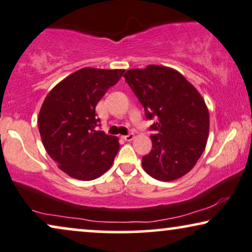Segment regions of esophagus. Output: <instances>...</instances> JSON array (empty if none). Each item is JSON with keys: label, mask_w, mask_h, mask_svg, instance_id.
<instances>
[{"label": "esophagus", "mask_w": 252, "mask_h": 252, "mask_svg": "<svg viewBox=\"0 0 252 252\" xmlns=\"http://www.w3.org/2000/svg\"><path fill=\"white\" fill-rule=\"evenodd\" d=\"M133 138H135V136H133V133H128V135L122 136V139H124V141H126V142L132 141Z\"/></svg>", "instance_id": "34e87169"}]
</instances>
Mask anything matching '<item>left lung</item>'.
I'll use <instances>...</instances> for the list:
<instances>
[{
    "label": "left lung",
    "instance_id": "1",
    "mask_svg": "<svg viewBox=\"0 0 252 252\" xmlns=\"http://www.w3.org/2000/svg\"><path fill=\"white\" fill-rule=\"evenodd\" d=\"M150 126L152 150L142 158L146 173L160 181L176 180L192 170L206 148L209 114L201 95L179 72L149 65L123 75Z\"/></svg>",
    "mask_w": 252,
    "mask_h": 252
}]
</instances>
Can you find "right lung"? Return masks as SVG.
Returning a JSON list of instances; mask_svg holds the SVG:
<instances>
[{"label": "right lung", "instance_id": "right-lung-1", "mask_svg": "<svg viewBox=\"0 0 252 252\" xmlns=\"http://www.w3.org/2000/svg\"><path fill=\"white\" fill-rule=\"evenodd\" d=\"M124 69L85 67L47 94L38 117L44 148L60 170L79 180L96 179L113 164L120 144L101 130L95 107Z\"/></svg>", "mask_w": 252, "mask_h": 252}]
</instances>
